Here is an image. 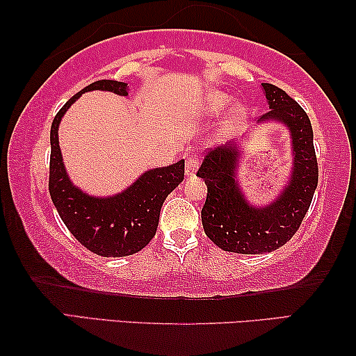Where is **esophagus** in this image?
<instances>
[{
  "label": "esophagus",
  "instance_id": "34e87169",
  "mask_svg": "<svg viewBox=\"0 0 356 356\" xmlns=\"http://www.w3.org/2000/svg\"><path fill=\"white\" fill-rule=\"evenodd\" d=\"M197 168H199V157L197 156H191L188 161H186V175L188 177H192L197 172Z\"/></svg>",
  "mask_w": 356,
  "mask_h": 356
}]
</instances>
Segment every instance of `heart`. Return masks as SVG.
Masks as SVG:
<instances>
[{"label": "heart", "instance_id": "heart-1", "mask_svg": "<svg viewBox=\"0 0 356 356\" xmlns=\"http://www.w3.org/2000/svg\"><path fill=\"white\" fill-rule=\"evenodd\" d=\"M227 104H229V97L222 95V92H209L205 99V108L211 115L219 113Z\"/></svg>", "mask_w": 356, "mask_h": 356}]
</instances>
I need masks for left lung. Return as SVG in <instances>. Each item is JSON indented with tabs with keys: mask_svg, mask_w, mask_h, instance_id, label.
<instances>
[{
	"mask_svg": "<svg viewBox=\"0 0 356 356\" xmlns=\"http://www.w3.org/2000/svg\"><path fill=\"white\" fill-rule=\"evenodd\" d=\"M261 86L271 108L261 116V121H281L287 124L293 138V175L287 189L270 207H249L235 183V167L240 157L235 147L207 151L197 172L208 188L202 208L207 236L220 249L236 254H264L284 246L298 232L318 183L309 116L279 86Z\"/></svg>",
	"mask_w": 356,
	"mask_h": 356,
	"instance_id": "left-lung-1",
	"label": "left lung"
}]
</instances>
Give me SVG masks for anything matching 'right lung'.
I'll return each instance as SVG.
<instances>
[{"label": "right lung", "mask_w": 356, "mask_h": 356, "mask_svg": "<svg viewBox=\"0 0 356 356\" xmlns=\"http://www.w3.org/2000/svg\"><path fill=\"white\" fill-rule=\"evenodd\" d=\"M127 85L116 80H97L85 86L60 108L50 129L49 191L64 225L80 244L102 257H126L153 240L165 197L184 179V161L143 173L131 188L110 199H96L69 181L64 168L58 124L80 95L92 90L126 96Z\"/></svg>", "instance_id": "obj_1"}]
</instances>
